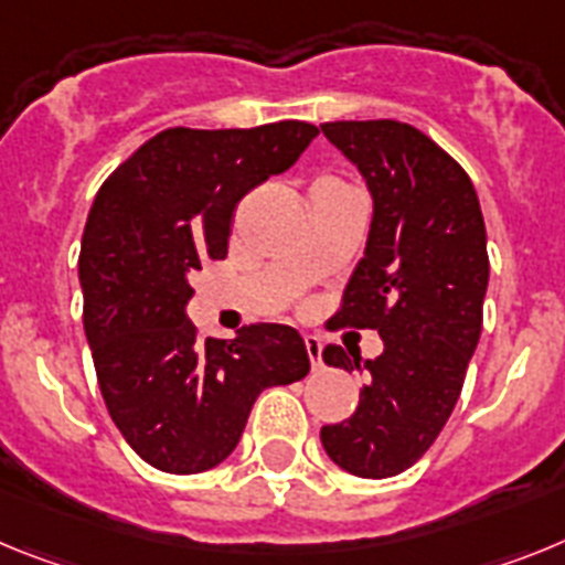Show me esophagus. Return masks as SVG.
<instances>
[{
	"label": "esophagus",
	"mask_w": 565,
	"mask_h": 565,
	"mask_svg": "<svg viewBox=\"0 0 565 565\" xmlns=\"http://www.w3.org/2000/svg\"><path fill=\"white\" fill-rule=\"evenodd\" d=\"M303 347H307V355H310L312 370H321V366H323V358H321L323 343H321V338H318V335H303Z\"/></svg>",
	"instance_id": "esophagus-1"
}]
</instances>
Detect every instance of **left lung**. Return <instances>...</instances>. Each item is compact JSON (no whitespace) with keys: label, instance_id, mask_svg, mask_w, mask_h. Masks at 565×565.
<instances>
[{"label":"left lung","instance_id":"1","mask_svg":"<svg viewBox=\"0 0 565 565\" xmlns=\"http://www.w3.org/2000/svg\"><path fill=\"white\" fill-rule=\"evenodd\" d=\"M323 136L366 179L370 238L332 327L377 330L384 352L361 361L330 343L323 361L364 370L358 409L321 444L358 478H392L435 444L463 390L483 327L487 227L472 179L418 127L395 119L327 121Z\"/></svg>","mask_w":565,"mask_h":565}]
</instances>
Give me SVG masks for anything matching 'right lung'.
Wrapping results in <instances>:
<instances>
[{
	"label": "right lung",
	"mask_w": 565,
	"mask_h": 565,
	"mask_svg": "<svg viewBox=\"0 0 565 565\" xmlns=\"http://www.w3.org/2000/svg\"><path fill=\"white\" fill-rule=\"evenodd\" d=\"M318 136L307 121L249 130L170 127L107 175L87 215L78 281L102 398L134 452L170 475L222 463L267 386L310 372L303 338L249 323L199 338L190 276L227 255L235 204Z\"/></svg>",
	"instance_id": "right-lung-1"
}]
</instances>
